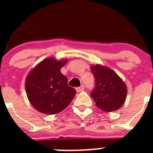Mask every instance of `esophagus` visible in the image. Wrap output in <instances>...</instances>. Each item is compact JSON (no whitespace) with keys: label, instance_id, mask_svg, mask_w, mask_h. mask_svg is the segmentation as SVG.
Returning <instances> with one entry per match:
<instances>
[{"label":"esophagus","instance_id":"esophagus-1","mask_svg":"<svg viewBox=\"0 0 153 153\" xmlns=\"http://www.w3.org/2000/svg\"><path fill=\"white\" fill-rule=\"evenodd\" d=\"M84 90V86H79V87H77L76 88V91L78 92H82V91Z\"/></svg>","mask_w":153,"mask_h":153}]
</instances>
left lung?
Wrapping results in <instances>:
<instances>
[{
    "instance_id": "8db88e82",
    "label": "left lung",
    "mask_w": 153,
    "mask_h": 153,
    "mask_svg": "<svg viewBox=\"0 0 153 153\" xmlns=\"http://www.w3.org/2000/svg\"><path fill=\"white\" fill-rule=\"evenodd\" d=\"M95 76V88L91 96L98 108L105 112H113L122 106L127 94L123 80L110 68L101 64L91 65Z\"/></svg>"
}]
</instances>
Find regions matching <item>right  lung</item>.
Segmentation results:
<instances>
[{
  "instance_id": "1",
  "label": "right lung",
  "mask_w": 153,
  "mask_h": 153,
  "mask_svg": "<svg viewBox=\"0 0 153 153\" xmlns=\"http://www.w3.org/2000/svg\"><path fill=\"white\" fill-rule=\"evenodd\" d=\"M67 59L54 58L43 60L27 75L25 89L29 102L35 109L47 115L64 110L76 94L68 86V79L61 72Z\"/></svg>"
}]
</instances>
